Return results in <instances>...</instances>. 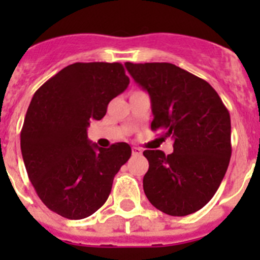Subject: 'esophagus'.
<instances>
[{"label":"esophagus","instance_id":"obj_1","mask_svg":"<svg viewBox=\"0 0 260 260\" xmlns=\"http://www.w3.org/2000/svg\"><path fill=\"white\" fill-rule=\"evenodd\" d=\"M132 152H133V155H134V156L142 155V150H141V148H139V147H133Z\"/></svg>","mask_w":260,"mask_h":260}]
</instances>
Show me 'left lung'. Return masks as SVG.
<instances>
[{"instance_id": "1", "label": "left lung", "mask_w": 260, "mask_h": 260, "mask_svg": "<svg viewBox=\"0 0 260 260\" xmlns=\"http://www.w3.org/2000/svg\"><path fill=\"white\" fill-rule=\"evenodd\" d=\"M126 69L150 93L151 130L173 139V152L146 150L150 168L143 190L153 207L186 216L212 199L232 155L231 116L206 80L168 62L132 63Z\"/></svg>"}]
</instances>
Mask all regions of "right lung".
<instances>
[{
    "label": "right lung",
    "mask_w": 260,
    "mask_h": 260,
    "mask_svg": "<svg viewBox=\"0 0 260 260\" xmlns=\"http://www.w3.org/2000/svg\"><path fill=\"white\" fill-rule=\"evenodd\" d=\"M128 83L118 62H75L48 79L29 103L20 132L23 161L39 198L62 217L96 212L132 156L125 142L103 148L87 137L89 121L102 119Z\"/></svg>",
    "instance_id": "obj_1"
}]
</instances>
